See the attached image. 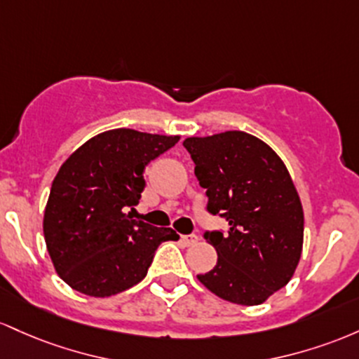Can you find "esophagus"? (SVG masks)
<instances>
[{
    "label": "esophagus",
    "mask_w": 359,
    "mask_h": 359,
    "mask_svg": "<svg viewBox=\"0 0 359 359\" xmlns=\"http://www.w3.org/2000/svg\"><path fill=\"white\" fill-rule=\"evenodd\" d=\"M181 243L184 245H195L198 243V236H195V233H190V236H181Z\"/></svg>",
    "instance_id": "esophagus-1"
}]
</instances>
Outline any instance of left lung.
Instances as JSON below:
<instances>
[{
    "instance_id": "1",
    "label": "left lung",
    "mask_w": 359,
    "mask_h": 359,
    "mask_svg": "<svg viewBox=\"0 0 359 359\" xmlns=\"http://www.w3.org/2000/svg\"><path fill=\"white\" fill-rule=\"evenodd\" d=\"M183 146L207 190V210L229 231L205 232L217 264L198 281L220 299L259 305L292 280L304 245V208L280 156L257 137L227 130Z\"/></svg>"
}]
</instances>
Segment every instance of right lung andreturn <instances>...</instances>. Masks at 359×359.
Returning <instances> with one entry per match:
<instances>
[{
    "instance_id": "1",
    "label": "right lung",
    "mask_w": 359,
    "mask_h": 359,
    "mask_svg": "<svg viewBox=\"0 0 359 359\" xmlns=\"http://www.w3.org/2000/svg\"><path fill=\"white\" fill-rule=\"evenodd\" d=\"M180 135L114 128L64 161L43 212V237L57 275L76 292L104 299L142 281L156 249L180 236L132 219L152 159Z\"/></svg>"
}]
</instances>
